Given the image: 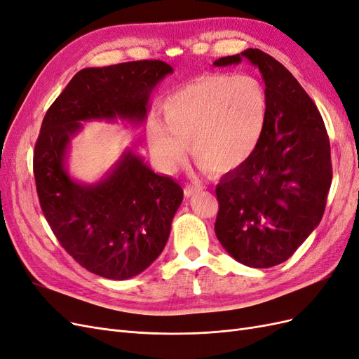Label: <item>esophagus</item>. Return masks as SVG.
Segmentation results:
<instances>
[{"label":"esophagus","mask_w":359,"mask_h":359,"mask_svg":"<svg viewBox=\"0 0 359 359\" xmlns=\"http://www.w3.org/2000/svg\"><path fill=\"white\" fill-rule=\"evenodd\" d=\"M202 190V186L201 184H187L186 187H184V194H186L187 198H190V196H193L194 193L196 191H201Z\"/></svg>","instance_id":"34e87169"}]
</instances>
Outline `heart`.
<instances>
[{"label":"heart","instance_id":"obj_1","mask_svg":"<svg viewBox=\"0 0 359 359\" xmlns=\"http://www.w3.org/2000/svg\"><path fill=\"white\" fill-rule=\"evenodd\" d=\"M165 123L151 121L147 140L161 168L175 172L187 157L202 169L231 172L255 154L264 137L269 95L256 76L206 73L163 102Z\"/></svg>","mask_w":359,"mask_h":359}]
</instances>
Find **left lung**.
Here are the masks:
<instances>
[{"instance_id": "left-lung-1", "label": "left lung", "mask_w": 359, "mask_h": 359, "mask_svg": "<svg viewBox=\"0 0 359 359\" xmlns=\"http://www.w3.org/2000/svg\"><path fill=\"white\" fill-rule=\"evenodd\" d=\"M252 62L262 73L269 115L262 140L215 189V235L235 260L269 268L287 260L322 220L332 181L330 137L316 104L293 74L260 49L214 61Z\"/></svg>"}]
</instances>
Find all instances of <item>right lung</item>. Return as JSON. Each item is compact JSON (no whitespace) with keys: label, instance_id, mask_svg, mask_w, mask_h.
<instances>
[{"label":"right lung","instance_id":"right-lung-1","mask_svg":"<svg viewBox=\"0 0 359 359\" xmlns=\"http://www.w3.org/2000/svg\"><path fill=\"white\" fill-rule=\"evenodd\" d=\"M170 73L160 60L83 69L43 118L32 161L41 211L64 250L93 274L127 280L145 271L168 243L184 191L132 149L100 181H76L66 166L70 140L81 121L142 124L151 94Z\"/></svg>","mask_w":359,"mask_h":359}]
</instances>
